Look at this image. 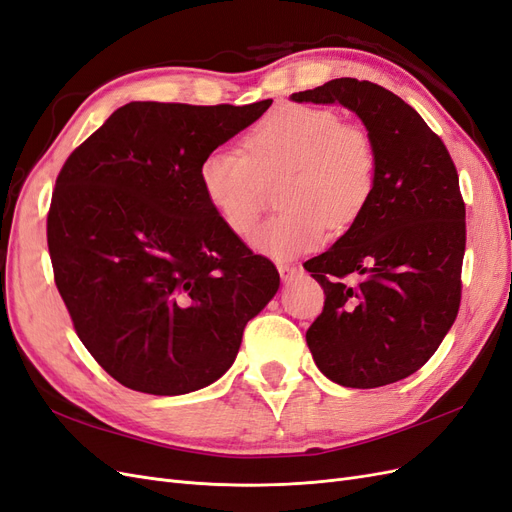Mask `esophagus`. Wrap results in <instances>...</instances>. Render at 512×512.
Here are the masks:
<instances>
[{"label":"esophagus","instance_id":"esophagus-1","mask_svg":"<svg viewBox=\"0 0 512 512\" xmlns=\"http://www.w3.org/2000/svg\"><path fill=\"white\" fill-rule=\"evenodd\" d=\"M277 271H280V277H282L284 284H290L294 280V275L299 273L297 267H290V265H280V267H277Z\"/></svg>","mask_w":512,"mask_h":512}]
</instances>
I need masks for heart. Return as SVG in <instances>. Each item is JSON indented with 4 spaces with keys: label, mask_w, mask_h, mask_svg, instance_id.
<instances>
[{
    "label": "heart",
    "mask_w": 512,
    "mask_h": 512,
    "mask_svg": "<svg viewBox=\"0 0 512 512\" xmlns=\"http://www.w3.org/2000/svg\"><path fill=\"white\" fill-rule=\"evenodd\" d=\"M245 153L213 149L198 166L209 207L237 237L254 230L265 183L284 175L277 203L286 207L252 237L260 254L288 260L314 250L327 224L350 226L376 185V151L365 130L346 126L331 108L277 106L245 136Z\"/></svg>",
    "instance_id": "b5f03b06"
}]
</instances>
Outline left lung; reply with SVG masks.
Listing matches in <instances>:
<instances>
[{
    "label": "left lung",
    "mask_w": 512,
    "mask_h": 512,
    "mask_svg": "<svg viewBox=\"0 0 512 512\" xmlns=\"http://www.w3.org/2000/svg\"><path fill=\"white\" fill-rule=\"evenodd\" d=\"M290 100L342 104L376 151L367 207L303 265L327 297L307 346L335 384L376 389L404 380L431 359L459 312L466 205L455 164L423 117L376 83L333 79ZM346 274H359L360 284L346 285Z\"/></svg>",
    "instance_id": "8db88e82"
}]
</instances>
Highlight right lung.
<instances>
[{"instance_id": "right-lung-1", "label": "right lung", "mask_w": 512, "mask_h": 512, "mask_svg": "<svg viewBox=\"0 0 512 512\" xmlns=\"http://www.w3.org/2000/svg\"><path fill=\"white\" fill-rule=\"evenodd\" d=\"M271 102H130L61 168L46 220L55 284L89 354L132 391L185 395L222 378L280 288L198 185L207 153Z\"/></svg>"}]
</instances>
